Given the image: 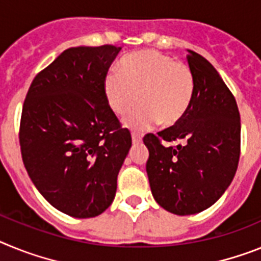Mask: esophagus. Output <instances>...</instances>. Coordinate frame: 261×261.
Masks as SVG:
<instances>
[{"label": "esophagus", "mask_w": 261, "mask_h": 261, "mask_svg": "<svg viewBox=\"0 0 261 261\" xmlns=\"http://www.w3.org/2000/svg\"><path fill=\"white\" fill-rule=\"evenodd\" d=\"M131 138H133V143L134 144H138V143H140V142H142V137H140L139 134H137V133L131 134Z\"/></svg>", "instance_id": "34e87169"}]
</instances>
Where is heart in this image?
Listing matches in <instances>:
<instances>
[{"label":"heart","mask_w":261,"mask_h":261,"mask_svg":"<svg viewBox=\"0 0 261 261\" xmlns=\"http://www.w3.org/2000/svg\"><path fill=\"white\" fill-rule=\"evenodd\" d=\"M117 72L103 80L106 102L118 117L126 118L133 130H147L158 122L173 126L187 114L194 94V77L189 65L156 49H143L124 56Z\"/></svg>","instance_id":"heart-1"}]
</instances>
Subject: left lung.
<instances>
[{"mask_svg": "<svg viewBox=\"0 0 261 261\" xmlns=\"http://www.w3.org/2000/svg\"><path fill=\"white\" fill-rule=\"evenodd\" d=\"M194 94L177 123L147 134L146 171L156 202L177 215L197 214L230 187L240 155V115L237 101L205 58L188 49ZM163 141H180L165 147Z\"/></svg>", "mask_w": 261, "mask_h": 261, "instance_id": "8db88e82", "label": "left lung"}]
</instances>
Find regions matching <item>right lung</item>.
<instances>
[{"label": "right lung", "mask_w": 261, "mask_h": 261, "mask_svg": "<svg viewBox=\"0 0 261 261\" xmlns=\"http://www.w3.org/2000/svg\"><path fill=\"white\" fill-rule=\"evenodd\" d=\"M121 47L65 49L31 83L19 143L35 188L59 212L92 218L112 205L131 148L106 102L103 80Z\"/></svg>", "instance_id": "obj_1"}]
</instances>
